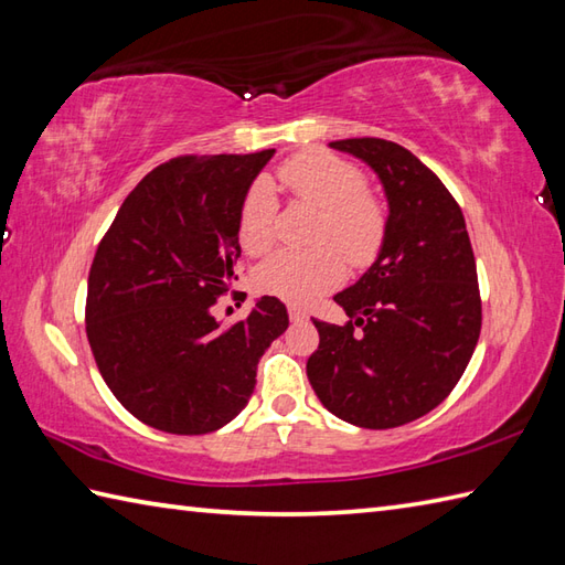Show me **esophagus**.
I'll return each instance as SVG.
<instances>
[{
    "instance_id": "esophagus-1",
    "label": "esophagus",
    "mask_w": 565,
    "mask_h": 565,
    "mask_svg": "<svg viewBox=\"0 0 565 565\" xmlns=\"http://www.w3.org/2000/svg\"><path fill=\"white\" fill-rule=\"evenodd\" d=\"M289 318H291V322H303V320H308V316L303 313V310L296 308V306L289 308Z\"/></svg>"
}]
</instances>
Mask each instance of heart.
Listing matches in <instances>:
<instances>
[{"label": "heart", "mask_w": 565, "mask_h": 565, "mask_svg": "<svg viewBox=\"0 0 565 565\" xmlns=\"http://www.w3.org/2000/svg\"><path fill=\"white\" fill-rule=\"evenodd\" d=\"M279 179L294 199L320 211L316 243L326 247L279 252L257 269L255 284L262 294L306 306L342 281L341 254L354 267L374 259L386 235V209L364 189L362 170L330 152L296 154L281 164ZM274 215V189L267 182H257L249 189L237 225L239 245L249 255H262L271 247Z\"/></svg>", "instance_id": "1"}]
</instances>
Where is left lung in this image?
<instances>
[{"label": "left lung", "mask_w": 565, "mask_h": 565, "mask_svg": "<svg viewBox=\"0 0 565 565\" xmlns=\"http://www.w3.org/2000/svg\"><path fill=\"white\" fill-rule=\"evenodd\" d=\"M330 148L374 170L388 215L374 264L334 296L350 322L313 320L308 381L344 423L401 427L435 411L471 362L481 334L471 239L459 203L411 150L381 138Z\"/></svg>", "instance_id": "obj_1"}]
</instances>
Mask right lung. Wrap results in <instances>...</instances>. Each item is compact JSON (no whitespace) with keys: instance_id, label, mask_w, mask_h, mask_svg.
Segmentation results:
<instances>
[{"instance_id":"add662e5","label":"right lung","mask_w":565,"mask_h":565,"mask_svg":"<svg viewBox=\"0 0 565 565\" xmlns=\"http://www.w3.org/2000/svg\"><path fill=\"white\" fill-rule=\"evenodd\" d=\"M276 150L160 164L130 191L94 255L87 338L116 401L170 435H209L243 411L267 347L289 328L274 296L223 326L239 213Z\"/></svg>"}]
</instances>
